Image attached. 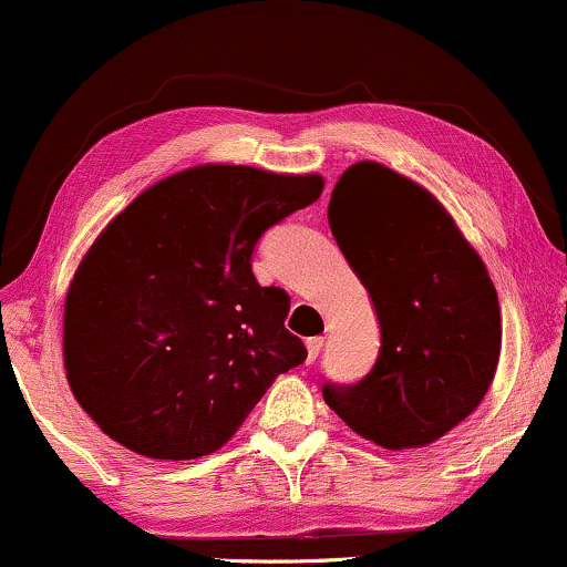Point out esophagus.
Here are the masks:
<instances>
[{
    "label": "esophagus",
    "instance_id": "obj_1",
    "mask_svg": "<svg viewBox=\"0 0 567 567\" xmlns=\"http://www.w3.org/2000/svg\"><path fill=\"white\" fill-rule=\"evenodd\" d=\"M306 348H308V363H313L319 358L321 348H324V337H308Z\"/></svg>",
    "mask_w": 567,
    "mask_h": 567
}]
</instances>
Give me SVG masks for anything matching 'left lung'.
Segmentation results:
<instances>
[{"label":"left lung","instance_id":"1","mask_svg":"<svg viewBox=\"0 0 567 567\" xmlns=\"http://www.w3.org/2000/svg\"><path fill=\"white\" fill-rule=\"evenodd\" d=\"M327 217L382 329L374 369L324 384L327 405L379 447H426L476 411L497 371L489 271L424 185L379 162L342 172Z\"/></svg>","mask_w":567,"mask_h":567}]
</instances>
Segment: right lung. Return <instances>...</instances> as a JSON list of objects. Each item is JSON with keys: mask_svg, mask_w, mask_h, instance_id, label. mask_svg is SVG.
Here are the masks:
<instances>
[{"mask_svg": "<svg viewBox=\"0 0 567 567\" xmlns=\"http://www.w3.org/2000/svg\"><path fill=\"white\" fill-rule=\"evenodd\" d=\"M324 190L321 175L198 164L104 227L64 296V371L99 429L133 453L193 461L230 442L308 350L288 292L250 271L256 243Z\"/></svg>", "mask_w": 567, "mask_h": 567, "instance_id": "1", "label": "right lung"}]
</instances>
